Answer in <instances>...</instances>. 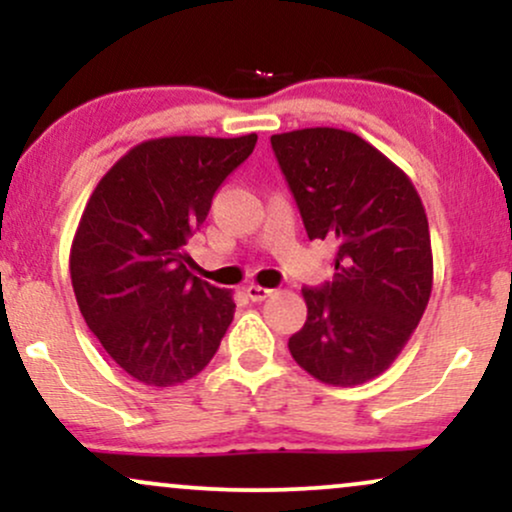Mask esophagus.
Listing matches in <instances>:
<instances>
[{"mask_svg":"<svg viewBox=\"0 0 512 512\" xmlns=\"http://www.w3.org/2000/svg\"><path fill=\"white\" fill-rule=\"evenodd\" d=\"M245 293H248L250 301H264V298L272 296V289H264V286H257V284H250L248 289H245Z\"/></svg>","mask_w":512,"mask_h":512,"instance_id":"34e87169","label":"esophagus"}]
</instances>
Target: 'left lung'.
Masks as SVG:
<instances>
[{
	"label": "left lung",
	"instance_id": "1",
	"mask_svg": "<svg viewBox=\"0 0 512 512\" xmlns=\"http://www.w3.org/2000/svg\"><path fill=\"white\" fill-rule=\"evenodd\" d=\"M272 149L308 238L334 248L332 281L303 289L308 320L289 351L320 383L363 385L395 363L431 298L426 209L407 173L354 132L293 129Z\"/></svg>",
	"mask_w": 512,
	"mask_h": 512
}]
</instances>
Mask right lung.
I'll list each match as a JSON object with an SVG mask.
<instances>
[{
	"instance_id": "add662e5",
	"label": "right lung",
	"mask_w": 512,
	"mask_h": 512,
	"mask_svg": "<svg viewBox=\"0 0 512 512\" xmlns=\"http://www.w3.org/2000/svg\"><path fill=\"white\" fill-rule=\"evenodd\" d=\"M257 134L161 137L132 146L88 197L69 252L88 330L137 383L195 378L231 325L233 293L190 272L187 238Z\"/></svg>"
}]
</instances>
